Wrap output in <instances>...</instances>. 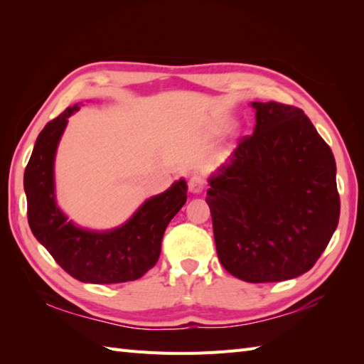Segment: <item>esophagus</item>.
<instances>
[{
  "instance_id": "1",
  "label": "esophagus",
  "mask_w": 364,
  "mask_h": 364,
  "mask_svg": "<svg viewBox=\"0 0 364 364\" xmlns=\"http://www.w3.org/2000/svg\"><path fill=\"white\" fill-rule=\"evenodd\" d=\"M205 189V178L202 175H192L189 180V191L192 194H200Z\"/></svg>"
}]
</instances>
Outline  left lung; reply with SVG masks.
<instances>
[{
  "mask_svg": "<svg viewBox=\"0 0 364 364\" xmlns=\"http://www.w3.org/2000/svg\"><path fill=\"white\" fill-rule=\"evenodd\" d=\"M253 134L208 178L215 250L231 275L272 283L310 270L339 220L336 162L301 109L253 102Z\"/></svg>",
  "mask_w": 364,
  "mask_h": 364,
  "instance_id": "1",
  "label": "left lung"
}]
</instances>
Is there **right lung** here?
Masks as SVG:
<instances>
[{
	"label": "right lung",
	"mask_w": 364,
	"mask_h": 364,
	"mask_svg": "<svg viewBox=\"0 0 364 364\" xmlns=\"http://www.w3.org/2000/svg\"><path fill=\"white\" fill-rule=\"evenodd\" d=\"M80 107L81 103L67 107L37 136L23 178L29 227L58 264L76 280L94 284L133 282L156 264L168 222L186 203L188 184L180 178L109 230L86 228L68 219L58 205L54 162L68 119Z\"/></svg>",
	"instance_id": "1"
}]
</instances>
